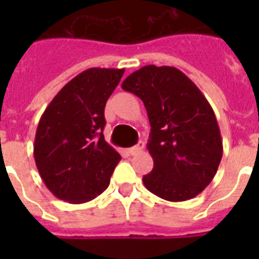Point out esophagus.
<instances>
[{
	"instance_id": "esophagus-1",
	"label": "esophagus",
	"mask_w": 259,
	"mask_h": 259,
	"mask_svg": "<svg viewBox=\"0 0 259 259\" xmlns=\"http://www.w3.org/2000/svg\"><path fill=\"white\" fill-rule=\"evenodd\" d=\"M142 149H144V144H138L137 146H133V148H130L127 152H129V154H132V156H136V154L141 153Z\"/></svg>"
}]
</instances>
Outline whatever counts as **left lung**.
Returning a JSON list of instances; mask_svg holds the SVG:
<instances>
[{
	"label": "left lung",
	"mask_w": 259,
	"mask_h": 259,
	"mask_svg": "<svg viewBox=\"0 0 259 259\" xmlns=\"http://www.w3.org/2000/svg\"><path fill=\"white\" fill-rule=\"evenodd\" d=\"M122 89L141 98L150 122L148 150L153 169L144 185L168 201L192 199L212 181L223 156L212 107L180 70L145 66L129 75Z\"/></svg>",
	"instance_id": "left-lung-1"
}]
</instances>
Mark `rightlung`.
<instances>
[{"mask_svg":"<svg viewBox=\"0 0 259 259\" xmlns=\"http://www.w3.org/2000/svg\"><path fill=\"white\" fill-rule=\"evenodd\" d=\"M121 68H89L67 83L38 122L33 154L55 196L80 204L99 196L121 160L105 141V106L121 80Z\"/></svg>","mask_w":259,"mask_h":259,"instance_id":"1","label":"right lung"}]
</instances>
